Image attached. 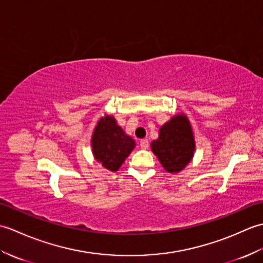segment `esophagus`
Segmentation results:
<instances>
[{"mask_svg": "<svg viewBox=\"0 0 263 263\" xmlns=\"http://www.w3.org/2000/svg\"><path fill=\"white\" fill-rule=\"evenodd\" d=\"M140 147H141V149H148L149 148L148 139H142V140L140 141Z\"/></svg>", "mask_w": 263, "mask_h": 263, "instance_id": "obj_1", "label": "esophagus"}]
</instances>
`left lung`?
I'll list each match as a JSON object with an SVG mask.
<instances>
[{"instance_id": "8db88e82", "label": "left lung", "mask_w": 263, "mask_h": 263, "mask_svg": "<svg viewBox=\"0 0 263 263\" xmlns=\"http://www.w3.org/2000/svg\"><path fill=\"white\" fill-rule=\"evenodd\" d=\"M194 148L191 125L183 114L174 116L161 126L159 138L152 143L154 154L170 173L182 171L191 161Z\"/></svg>"}]
</instances>
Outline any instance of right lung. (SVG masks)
Here are the masks:
<instances>
[{
	"label": "right lung",
	"mask_w": 263,
	"mask_h": 263,
	"mask_svg": "<svg viewBox=\"0 0 263 263\" xmlns=\"http://www.w3.org/2000/svg\"><path fill=\"white\" fill-rule=\"evenodd\" d=\"M91 143L95 158L111 172L120 168L136 146L135 140L116 124L113 116H105L99 120Z\"/></svg>",
	"instance_id": "right-lung-1"
}]
</instances>
